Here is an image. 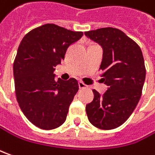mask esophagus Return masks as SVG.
<instances>
[{
    "label": "esophagus",
    "instance_id": "esophagus-1",
    "mask_svg": "<svg viewBox=\"0 0 155 155\" xmlns=\"http://www.w3.org/2000/svg\"><path fill=\"white\" fill-rule=\"evenodd\" d=\"M79 87H80V89H83V88H87V86L86 85V84H84V83L82 82V81H79Z\"/></svg>",
    "mask_w": 155,
    "mask_h": 155
}]
</instances>
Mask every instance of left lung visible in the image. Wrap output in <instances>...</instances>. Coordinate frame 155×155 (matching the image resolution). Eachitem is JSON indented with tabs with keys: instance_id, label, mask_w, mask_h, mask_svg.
Masks as SVG:
<instances>
[{
	"instance_id": "obj_1",
	"label": "left lung",
	"mask_w": 155,
	"mask_h": 155,
	"mask_svg": "<svg viewBox=\"0 0 155 155\" xmlns=\"http://www.w3.org/2000/svg\"><path fill=\"white\" fill-rule=\"evenodd\" d=\"M85 35L103 49L99 68L107 91L95 89L94 100L86 105L89 122L100 130L122 125L136 109L146 77L141 48L121 30L112 27L86 31Z\"/></svg>"
}]
</instances>
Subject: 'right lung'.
<instances>
[{"label":"right lung","instance_id":"right-lung-1","mask_svg":"<svg viewBox=\"0 0 155 155\" xmlns=\"http://www.w3.org/2000/svg\"><path fill=\"white\" fill-rule=\"evenodd\" d=\"M82 36V31L45 24L20 42L14 62L16 99L26 118L42 130L56 129L66 120L79 85L74 78L56 81L54 71Z\"/></svg>","mask_w":155,"mask_h":155}]
</instances>
